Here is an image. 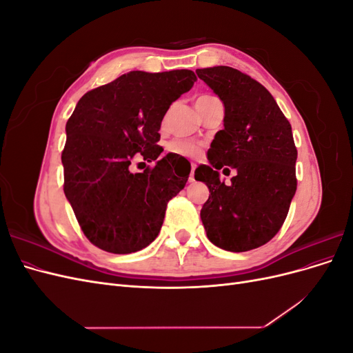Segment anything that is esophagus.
<instances>
[{
  "label": "esophagus",
  "mask_w": 353,
  "mask_h": 353,
  "mask_svg": "<svg viewBox=\"0 0 353 353\" xmlns=\"http://www.w3.org/2000/svg\"><path fill=\"white\" fill-rule=\"evenodd\" d=\"M194 170H196V163H191V172H190V176H188L190 183H193V181H194Z\"/></svg>",
  "instance_id": "1"
}]
</instances>
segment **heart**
<instances>
[{"label":"heart","instance_id":"b5f03b06","mask_svg":"<svg viewBox=\"0 0 353 353\" xmlns=\"http://www.w3.org/2000/svg\"><path fill=\"white\" fill-rule=\"evenodd\" d=\"M209 97L210 95H203V97H199V100L209 99ZM166 150L169 153L181 156V157H197L203 150V145L200 143L190 141V140H174L168 144Z\"/></svg>","mask_w":353,"mask_h":353}]
</instances>
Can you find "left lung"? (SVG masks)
Instances as JSON below:
<instances>
[{
    "mask_svg": "<svg viewBox=\"0 0 353 353\" xmlns=\"http://www.w3.org/2000/svg\"><path fill=\"white\" fill-rule=\"evenodd\" d=\"M225 108L218 131L194 178L209 188L200 210L208 239L228 252H248L268 243L280 231L296 193L297 150L292 125L270 91L237 69H197ZM238 170L232 184L219 179L217 169Z\"/></svg>",
    "mask_w": 353,
    "mask_h": 353,
    "instance_id": "8db88e82",
    "label": "left lung"
}]
</instances>
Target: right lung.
I'll return each instance as SVG.
<instances>
[{
	"instance_id": "1",
	"label": "right lung",
	"mask_w": 353,
	"mask_h": 353,
	"mask_svg": "<svg viewBox=\"0 0 353 353\" xmlns=\"http://www.w3.org/2000/svg\"><path fill=\"white\" fill-rule=\"evenodd\" d=\"M197 81L193 70H134L88 91L66 123L61 153L66 199L99 249L125 254L147 248L162 228L168 201L185 187L184 157L166 154L160 123L169 105ZM143 157L157 165L132 174Z\"/></svg>"
}]
</instances>
